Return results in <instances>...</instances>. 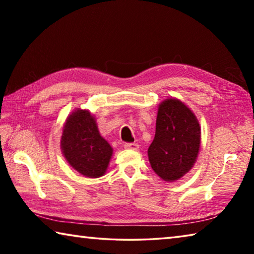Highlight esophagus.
Returning <instances> with one entry per match:
<instances>
[{"label":"esophagus","mask_w":254,"mask_h":254,"mask_svg":"<svg viewBox=\"0 0 254 254\" xmlns=\"http://www.w3.org/2000/svg\"><path fill=\"white\" fill-rule=\"evenodd\" d=\"M124 148L127 150H137L139 149V144L137 143H126L124 144Z\"/></svg>","instance_id":"esophagus-1"}]
</instances>
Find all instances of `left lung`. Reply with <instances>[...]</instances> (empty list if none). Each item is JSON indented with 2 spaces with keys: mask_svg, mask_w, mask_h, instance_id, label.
<instances>
[{
  "mask_svg": "<svg viewBox=\"0 0 254 254\" xmlns=\"http://www.w3.org/2000/svg\"><path fill=\"white\" fill-rule=\"evenodd\" d=\"M201 132L196 115L178 98L168 97L158 106L156 134L148 149L151 168L165 182H176L197 160Z\"/></svg>",
  "mask_w": 254,
  "mask_h": 254,
  "instance_id": "8db88e82",
  "label": "left lung"
}]
</instances>
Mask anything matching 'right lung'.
Instances as JSON below:
<instances>
[{
	"instance_id": "right-lung-1",
	"label": "right lung",
	"mask_w": 254,
	"mask_h": 254,
	"mask_svg": "<svg viewBox=\"0 0 254 254\" xmlns=\"http://www.w3.org/2000/svg\"><path fill=\"white\" fill-rule=\"evenodd\" d=\"M60 149L71 168L87 178L104 176L113 148L101 135L96 119L88 110L76 109L63 127Z\"/></svg>"
}]
</instances>
